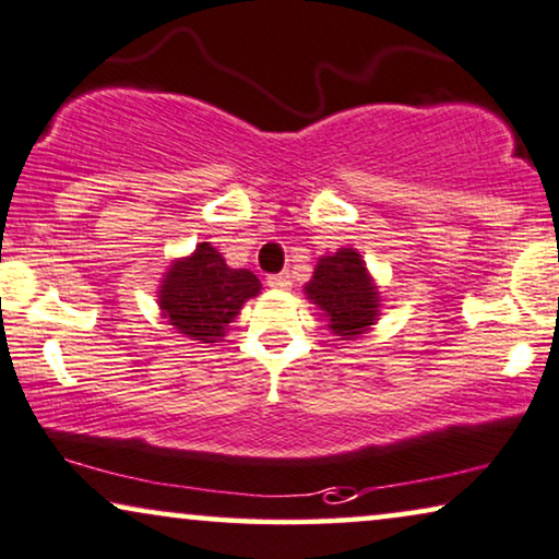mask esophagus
I'll list each match as a JSON object with an SVG mask.
<instances>
[{
  "mask_svg": "<svg viewBox=\"0 0 559 559\" xmlns=\"http://www.w3.org/2000/svg\"><path fill=\"white\" fill-rule=\"evenodd\" d=\"M266 285L274 287V289H289V287H293V277H289L287 272L270 274V277H266Z\"/></svg>",
  "mask_w": 559,
  "mask_h": 559,
  "instance_id": "esophagus-1",
  "label": "esophagus"
}]
</instances>
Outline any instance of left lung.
<instances>
[{
  "mask_svg": "<svg viewBox=\"0 0 559 559\" xmlns=\"http://www.w3.org/2000/svg\"><path fill=\"white\" fill-rule=\"evenodd\" d=\"M306 293L329 318L336 336L354 338L367 331L377 318V289L367 266L354 249H338L318 262Z\"/></svg>",
  "mask_w": 559,
  "mask_h": 559,
  "instance_id": "left-lung-1",
  "label": "left lung"
}]
</instances>
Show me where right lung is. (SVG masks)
<instances>
[{"mask_svg":"<svg viewBox=\"0 0 559 559\" xmlns=\"http://www.w3.org/2000/svg\"><path fill=\"white\" fill-rule=\"evenodd\" d=\"M262 289L257 274L230 270L210 243H200L192 257L174 262L158 289L164 316L185 336L215 344L249 297Z\"/></svg>","mask_w":559,"mask_h":559,"instance_id":"1","label":"right lung"}]
</instances>
